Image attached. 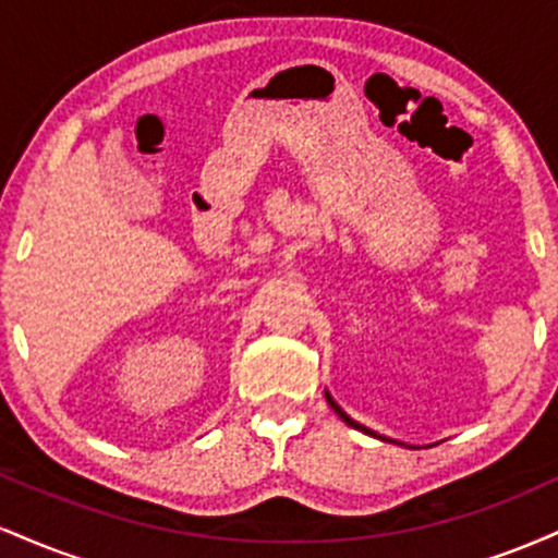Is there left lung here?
I'll return each instance as SVG.
<instances>
[{"instance_id": "obj_1", "label": "left lung", "mask_w": 558, "mask_h": 558, "mask_svg": "<svg viewBox=\"0 0 558 558\" xmlns=\"http://www.w3.org/2000/svg\"><path fill=\"white\" fill-rule=\"evenodd\" d=\"M325 399H328V403H330V409H332V412H336L338 414V417H341L343 422H345V425H349V427H356V430H362V433H367V435H373V438H380V440H390V438H386V435H377L375 430H369V427H364V425H360V422H356V420H351L349 417V414H345L343 412V409L341 407H338V403H336V399H332V396L328 393V390H325ZM390 444H399V440H390ZM403 446V444H401Z\"/></svg>"}]
</instances>
